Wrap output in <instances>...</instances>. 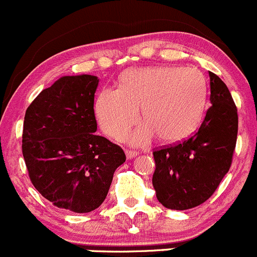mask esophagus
<instances>
[{"instance_id": "obj_1", "label": "esophagus", "mask_w": 257, "mask_h": 257, "mask_svg": "<svg viewBox=\"0 0 257 257\" xmlns=\"http://www.w3.org/2000/svg\"><path fill=\"white\" fill-rule=\"evenodd\" d=\"M125 153L127 160H132V158H135L137 156V152H135V151H131V150H126Z\"/></svg>"}]
</instances>
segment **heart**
<instances>
[{"label":"heart","mask_w":257,"mask_h":257,"mask_svg":"<svg viewBox=\"0 0 257 257\" xmlns=\"http://www.w3.org/2000/svg\"><path fill=\"white\" fill-rule=\"evenodd\" d=\"M207 83L195 68L147 67L126 71L120 89L105 88L95 101L102 131L120 140L139 117L145 121L128 136L132 145H145L157 135L166 144L184 141L197 131L205 105Z\"/></svg>","instance_id":"b5f03b06"}]
</instances>
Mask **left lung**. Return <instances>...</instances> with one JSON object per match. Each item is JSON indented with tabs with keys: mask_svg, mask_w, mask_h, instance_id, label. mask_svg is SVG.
<instances>
[{
	"mask_svg": "<svg viewBox=\"0 0 257 257\" xmlns=\"http://www.w3.org/2000/svg\"><path fill=\"white\" fill-rule=\"evenodd\" d=\"M210 105L198 132L153 152L152 184L163 207L187 210L211 197L229 172L237 137V110L224 81L209 71Z\"/></svg>",
	"mask_w": 257,
	"mask_h": 257,
	"instance_id": "8db88e82",
	"label": "left lung"
}]
</instances>
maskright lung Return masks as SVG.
<instances>
[{
  "mask_svg": "<svg viewBox=\"0 0 257 257\" xmlns=\"http://www.w3.org/2000/svg\"><path fill=\"white\" fill-rule=\"evenodd\" d=\"M95 75H67L44 89L26 111L22 152L34 188L53 205L89 213L102 204L122 148L97 136Z\"/></svg>",
  "mask_w": 257,
  "mask_h": 257,
  "instance_id": "obj_1",
  "label": "right lung"
}]
</instances>
